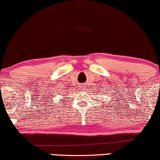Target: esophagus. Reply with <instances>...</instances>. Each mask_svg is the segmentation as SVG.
Instances as JSON below:
<instances>
[{"label": "esophagus", "instance_id": "esophagus-1", "mask_svg": "<svg viewBox=\"0 0 160 160\" xmlns=\"http://www.w3.org/2000/svg\"><path fill=\"white\" fill-rule=\"evenodd\" d=\"M86 85H87V84H86V83H82V87H81V88H82V90H83V89H84V88H85V87H86Z\"/></svg>", "mask_w": 160, "mask_h": 160}]
</instances>
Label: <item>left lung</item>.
<instances>
[{
	"mask_svg": "<svg viewBox=\"0 0 160 160\" xmlns=\"http://www.w3.org/2000/svg\"><path fill=\"white\" fill-rule=\"evenodd\" d=\"M100 89H102V88H100ZM108 90H109V89H107V91H106V90H104V92H103V94H105V92H107ZM101 92H102V91H101ZM113 94H114V93H113ZM112 94V97H114V95H113V94H112V93H111V94ZM109 106H110V105H109Z\"/></svg>",
	"mask_w": 160,
	"mask_h": 160,
	"instance_id": "obj_1",
	"label": "left lung"
}]
</instances>
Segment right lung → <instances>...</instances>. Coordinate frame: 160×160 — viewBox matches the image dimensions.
<instances>
[{"mask_svg":"<svg viewBox=\"0 0 160 160\" xmlns=\"http://www.w3.org/2000/svg\"><path fill=\"white\" fill-rule=\"evenodd\" d=\"M67 94H68V93H67ZM65 98H66V97H64V99H65ZM49 101H50V100H49ZM52 102H53V101H52ZM63 102H64V101H63ZM59 103H61V102H59Z\"/></svg>","mask_w":160,"mask_h":160,"instance_id":"obj_1","label":"right lung"}]
</instances>
